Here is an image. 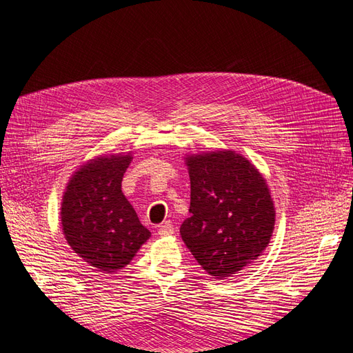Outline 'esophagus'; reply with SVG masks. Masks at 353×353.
Returning <instances> with one entry per match:
<instances>
[{
	"instance_id": "34e87169",
	"label": "esophagus",
	"mask_w": 353,
	"mask_h": 353,
	"mask_svg": "<svg viewBox=\"0 0 353 353\" xmlns=\"http://www.w3.org/2000/svg\"><path fill=\"white\" fill-rule=\"evenodd\" d=\"M157 234H159L160 237L172 236V234H174V225H172V223H169V222H165V223H162V225L159 227Z\"/></svg>"
}]
</instances>
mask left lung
I'll list each match as a JSON object with an SVG mask.
<instances>
[{
    "mask_svg": "<svg viewBox=\"0 0 353 353\" xmlns=\"http://www.w3.org/2000/svg\"><path fill=\"white\" fill-rule=\"evenodd\" d=\"M190 213L181 237L201 268L225 279L258 259L268 245L275 210L263 176L234 152L187 159Z\"/></svg>",
    "mask_w": 353,
    "mask_h": 353,
    "instance_id": "8db88e82",
    "label": "left lung"
}]
</instances>
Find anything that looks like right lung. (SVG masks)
I'll return each mask as SVG.
<instances>
[{
	"label": "right lung",
	"instance_id": "right-lung-1",
	"mask_svg": "<svg viewBox=\"0 0 353 353\" xmlns=\"http://www.w3.org/2000/svg\"><path fill=\"white\" fill-rule=\"evenodd\" d=\"M131 156L97 157L74 172L61 203V227L74 253L101 272L130 263L150 237L122 193Z\"/></svg>",
	"mask_w": 353,
	"mask_h": 353
}]
</instances>
